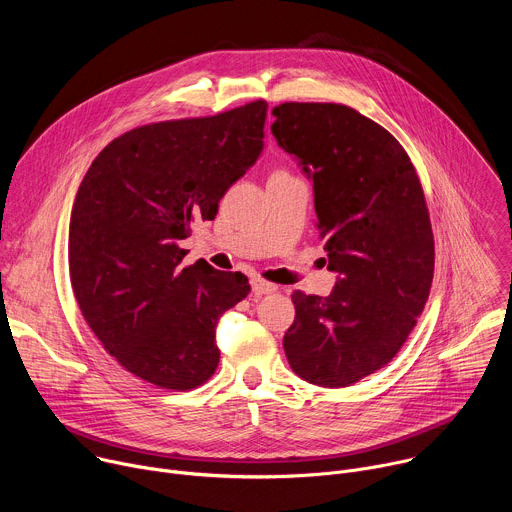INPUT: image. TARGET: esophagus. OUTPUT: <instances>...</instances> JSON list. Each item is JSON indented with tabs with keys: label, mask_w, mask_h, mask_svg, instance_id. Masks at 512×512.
<instances>
[{
	"label": "esophagus",
	"mask_w": 512,
	"mask_h": 512,
	"mask_svg": "<svg viewBox=\"0 0 512 512\" xmlns=\"http://www.w3.org/2000/svg\"><path fill=\"white\" fill-rule=\"evenodd\" d=\"M251 289H253V294L259 298V296L273 294V291L277 289V285H273V283H269V281H263V279H259V277H253V279H251Z\"/></svg>",
	"instance_id": "obj_1"
}]
</instances>
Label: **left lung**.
<instances>
[{
  "label": "left lung",
  "instance_id": "obj_1",
  "mask_svg": "<svg viewBox=\"0 0 512 512\" xmlns=\"http://www.w3.org/2000/svg\"><path fill=\"white\" fill-rule=\"evenodd\" d=\"M271 133L312 182L326 239L330 296L294 291L283 336L294 373L348 387L387 364L421 314L433 279V235L415 168L401 143L346 105L283 103Z\"/></svg>",
  "mask_w": 512,
  "mask_h": 512
}]
</instances>
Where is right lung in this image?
Here are the masks:
<instances>
[{"label":"right lung","mask_w":512,"mask_h":512,"mask_svg":"<svg viewBox=\"0 0 512 512\" xmlns=\"http://www.w3.org/2000/svg\"><path fill=\"white\" fill-rule=\"evenodd\" d=\"M267 103L143 125L113 139L85 174L68 227L79 308L123 369L186 391L218 367L216 326L249 294L243 273L180 267V241L214 221L225 192L263 152Z\"/></svg>","instance_id":"obj_1"}]
</instances>
